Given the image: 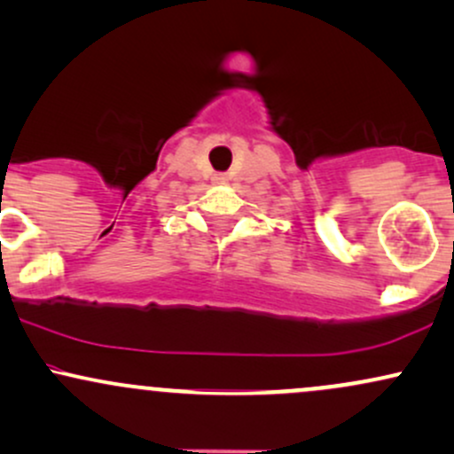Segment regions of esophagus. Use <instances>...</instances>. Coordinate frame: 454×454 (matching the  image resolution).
<instances>
[{
    "label": "esophagus",
    "mask_w": 454,
    "mask_h": 454,
    "mask_svg": "<svg viewBox=\"0 0 454 454\" xmlns=\"http://www.w3.org/2000/svg\"><path fill=\"white\" fill-rule=\"evenodd\" d=\"M213 181H215V184H223V181H226V179H223L222 175H217V176H213Z\"/></svg>",
    "instance_id": "obj_1"
}]
</instances>
